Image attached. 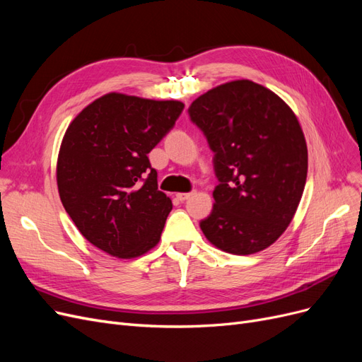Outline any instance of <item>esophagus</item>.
<instances>
[{
    "instance_id": "34e87169",
    "label": "esophagus",
    "mask_w": 362,
    "mask_h": 362,
    "mask_svg": "<svg viewBox=\"0 0 362 362\" xmlns=\"http://www.w3.org/2000/svg\"><path fill=\"white\" fill-rule=\"evenodd\" d=\"M192 196H193V193H177V198L180 199V201H187V199H190L192 198Z\"/></svg>"
}]
</instances>
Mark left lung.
Instances as JSON below:
<instances>
[{
  "instance_id": "left-lung-1",
  "label": "left lung",
  "mask_w": 362,
  "mask_h": 362,
  "mask_svg": "<svg viewBox=\"0 0 362 362\" xmlns=\"http://www.w3.org/2000/svg\"><path fill=\"white\" fill-rule=\"evenodd\" d=\"M214 152L221 181L211 214L201 222L208 242L234 255L264 250L298 210L308 172V148L290 105L267 87L234 80L189 107Z\"/></svg>"
}]
</instances>
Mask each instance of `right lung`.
Returning a JSON list of instances; mask_svg holds the SVG:
<instances>
[{"label": "right lung", "mask_w": 362, "mask_h": 362, "mask_svg": "<svg viewBox=\"0 0 362 362\" xmlns=\"http://www.w3.org/2000/svg\"><path fill=\"white\" fill-rule=\"evenodd\" d=\"M181 101L110 92L75 116L57 158V187L81 235L116 258L160 242L172 201L157 187L149 152L173 128Z\"/></svg>", "instance_id": "obj_1"}]
</instances>
